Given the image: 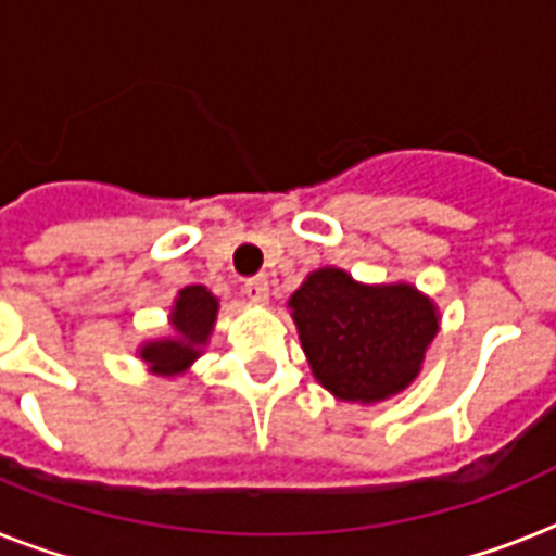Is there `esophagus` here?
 <instances>
[{
    "mask_svg": "<svg viewBox=\"0 0 556 556\" xmlns=\"http://www.w3.org/2000/svg\"><path fill=\"white\" fill-rule=\"evenodd\" d=\"M244 294H248V300H253V303H268V279L265 277H253L244 282Z\"/></svg>",
    "mask_w": 556,
    "mask_h": 556,
    "instance_id": "1",
    "label": "esophagus"
}]
</instances>
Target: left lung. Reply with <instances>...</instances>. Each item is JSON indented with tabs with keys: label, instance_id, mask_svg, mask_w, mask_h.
Returning <instances> with one entry per match:
<instances>
[{
	"label": "left lung",
	"instance_id": "1",
	"mask_svg": "<svg viewBox=\"0 0 556 556\" xmlns=\"http://www.w3.org/2000/svg\"><path fill=\"white\" fill-rule=\"evenodd\" d=\"M288 308L314 380L346 404L401 395L441 329L439 305L415 286H369L334 265L312 270Z\"/></svg>",
	"mask_w": 556,
	"mask_h": 556
}]
</instances>
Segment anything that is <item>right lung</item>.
Returning a JSON list of instances; mask_svg holds the SVG:
<instances>
[{
  "label": "right lung",
  "instance_id": "right-lung-1",
  "mask_svg": "<svg viewBox=\"0 0 556 556\" xmlns=\"http://www.w3.org/2000/svg\"><path fill=\"white\" fill-rule=\"evenodd\" d=\"M218 317V296L204 286L181 288L169 305V334L143 340L138 357L159 378H181L204 355Z\"/></svg>",
  "mask_w": 556,
  "mask_h": 556
}]
</instances>
